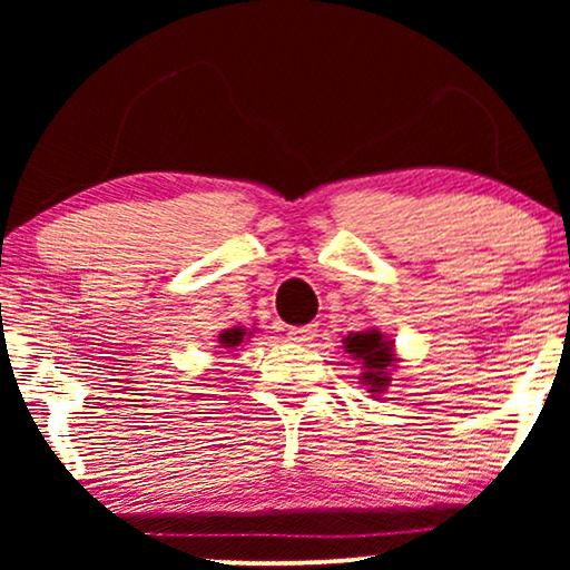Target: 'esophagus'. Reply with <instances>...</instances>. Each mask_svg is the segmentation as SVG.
Here are the masks:
<instances>
[{
    "label": "esophagus",
    "mask_w": 570,
    "mask_h": 570,
    "mask_svg": "<svg viewBox=\"0 0 570 570\" xmlns=\"http://www.w3.org/2000/svg\"><path fill=\"white\" fill-rule=\"evenodd\" d=\"M287 337H291L293 342H298V345H306V342H311L316 337V326L308 324V326H293L291 332H287Z\"/></svg>",
    "instance_id": "obj_1"
}]
</instances>
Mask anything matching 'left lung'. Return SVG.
Segmentation results:
<instances>
[{"label": "left lung", "mask_w": 570, "mask_h": 570, "mask_svg": "<svg viewBox=\"0 0 570 570\" xmlns=\"http://www.w3.org/2000/svg\"><path fill=\"white\" fill-rule=\"evenodd\" d=\"M342 342H345V353L361 363L363 386H368L371 394H384L389 381H392L394 365L400 363L394 353V342L386 340L379 330L353 332Z\"/></svg>", "instance_id": "1"}]
</instances>
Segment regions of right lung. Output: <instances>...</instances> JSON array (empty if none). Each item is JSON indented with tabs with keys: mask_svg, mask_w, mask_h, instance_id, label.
<instances>
[{
	"mask_svg": "<svg viewBox=\"0 0 570 570\" xmlns=\"http://www.w3.org/2000/svg\"><path fill=\"white\" fill-rule=\"evenodd\" d=\"M252 332H246L244 326H233V330H225L217 342H220V347H238L244 337H248Z\"/></svg>",
	"mask_w": 570,
	"mask_h": 570,
	"instance_id": "1",
	"label": "right lung"
}]
</instances>
